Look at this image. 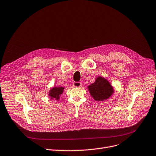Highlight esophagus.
<instances>
[{
	"label": "esophagus",
	"instance_id": "1",
	"mask_svg": "<svg viewBox=\"0 0 156 156\" xmlns=\"http://www.w3.org/2000/svg\"><path fill=\"white\" fill-rule=\"evenodd\" d=\"M73 86L75 87H80L81 86H82V83L79 82H74L73 83Z\"/></svg>",
	"mask_w": 156,
	"mask_h": 156
}]
</instances>
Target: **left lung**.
I'll return each instance as SVG.
<instances>
[{"label": "left lung", "mask_w": 156, "mask_h": 156, "mask_svg": "<svg viewBox=\"0 0 156 156\" xmlns=\"http://www.w3.org/2000/svg\"><path fill=\"white\" fill-rule=\"evenodd\" d=\"M92 98L98 101H102L109 98L113 93L110 83L105 78L99 76L95 82L88 86Z\"/></svg>", "instance_id": "8db88e82"}]
</instances>
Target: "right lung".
I'll list each match as a JSON object with an SVG mask.
<instances>
[{
    "instance_id": "add662e5",
    "label": "right lung",
    "mask_w": 156,
    "mask_h": 156,
    "mask_svg": "<svg viewBox=\"0 0 156 156\" xmlns=\"http://www.w3.org/2000/svg\"><path fill=\"white\" fill-rule=\"evenodd\" d=\"M64 87H53L51 90L50 91L49 96L51 97V99L55 98L57 100L59 99L60 94H62L64 90Z\"/></svg>"
}]
</instances>
